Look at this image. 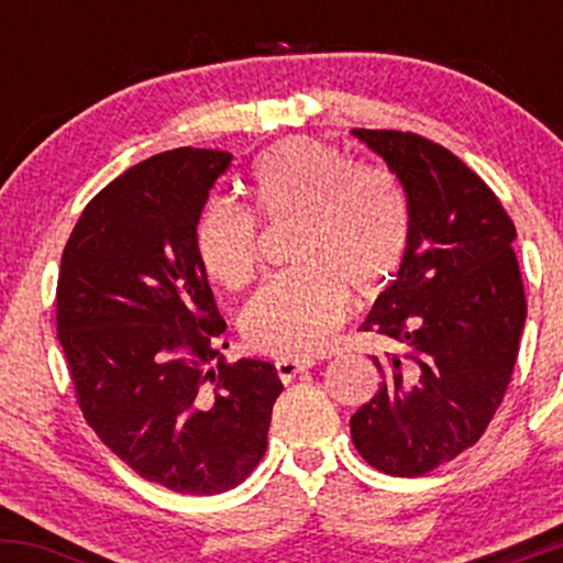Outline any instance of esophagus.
<instances>
[{
	"instance_id": "1",
	"label": "esophagus",
	"mask_w": 563,
	"mask_h": 563,
	"mask_svg": "<svg viewBox=\"0 0 563 563\" xmlns=\"http://www.w3.org/2000/svg\"><path fill=\"white\" fill-rule=\"evenodd\" d=\"M275 367H277V376H280V380H290V378L299 376V373L309 371V363H301V360H277Z\"/></svg>"
}]
</instances>
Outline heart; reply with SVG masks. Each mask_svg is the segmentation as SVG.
<instances>
[{"label": "heart", "instance_id": "b5f03b06", "mask_svg": "<svg viewBox=\"0 0 563 563\" xmlns=\"http://www.w3.org/2000/svg\"><path fill=\"white\" fill-rule=\"evenodd\" d=\"M264 222H299L290 264L243 307L251 349L280 360H312L346 318V294L373 301L402 273L410 203L384 166L354 164L339 147L296 137L275 145L251 172ZM196 251L211 280L243 288L260 267V232L249 211L217 200L198 219Z\"/></svg>", "mask_w": 563, "mask_h": 563}]
</instances>
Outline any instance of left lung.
Listing matches in <instances>:
<instances>
[{
	"label": "left lung",
	"instance_id": "obj_1",
	"mask_svg": "<svg viewBox=\"0 0 563 563\" xmlns=\"http://www.w3.org/2000/svg\"><path fill=\"white\" fill-rule=\"evenodd\" d=\"M352 134L402 183L410 249L363 322L391 352L373 357L384 380L349 426L373 468L412 479L479 442L508 389L527 320L516 228L448 147L412 132Z\"/></svg>",
	"mask_w": 563,
	"mask_h": 563
}]
</instances>
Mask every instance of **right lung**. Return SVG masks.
Returning a JSON list of instances; mask_svg holds the SVG:
<instances>
[{
	"instance_id": "1",
	"label": "right lung",
	"mask_w": 563,
	"mask_h": 563,
	"mask_svg": "<svg viewBox=\"0 0 563 563\" xmlns=\"http://www.w3.org/2000/svg\"><path fill=\"white\" fill-rule=\"evenodd\" d=\"M230 164L179 147L126 169L81 211L57 277V339L84 418L142 479L185 495L228 493L256 468L283 391L275 365H228L217 349L228 325L196 228Z\"/></svg>"
}]
</instances>
